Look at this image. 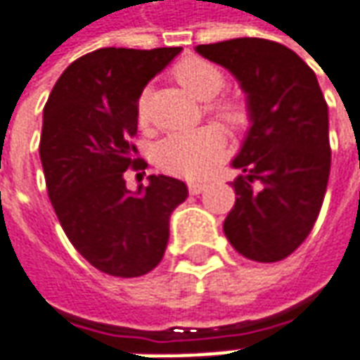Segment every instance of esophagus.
<instances>
[{
	"label": "esophagus",
	"mask_w": 360,
	"mask_h": 360,
	"mask_svg": "<svg viewBox=\"0 0 360 360\" xmlns=\"http://www.w3.org/2000/svg\"><path fill=\"white\" fill-rule=\"evenodd\" d=\"M205 189H207L205 183H189V191H191V195H199V193H203Z\"/></svg>",
	"instance_id": "34e87169"
}]
</instances>
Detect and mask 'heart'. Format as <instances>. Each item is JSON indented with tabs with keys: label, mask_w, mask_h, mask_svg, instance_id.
<instances>
[{
	"label": "heart",
	"mask_w": 360,
	"mask_h": 360,
	"mask_svg": "<svg viewBox=\"0 0 360 360\" xmlns=\"http://www.w3.org/2000/svg\"><path fill=\"white\" fill-rule=\"evenodd\" d=\"M179 83L201 101L215 99L223 87L225 77L223 73L209 63L203 61H191L177 69ZM221 117L231 119L233 111L229 107H215ZM139 117H143V101L139 103ZM225 135L223 131L211 125L197 127V129H185L169 133L163 141L159 143L157 157L161 167L179 175L185 179H201L209 175L225 153Z\"/></svg>",
	"instance_id": "1"
}]
</instances>
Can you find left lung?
Instances as JSON below:
<instances>
[{
    "mask_svg": "<svg viewBox=\"0 0 360 360\" xmlns=\"http://www.w3.org/2000/svg\"><path fill=\"white\" fill-rule=\"evenodd\" d=\"M239 81L249 131L231 161L241 169L223 223L229 243L257 263L281 261L307 239L330 171L328 107L313 69L285 45L237 37L197 45Z\"/></svg>",
    "mask_w": 360,
    "mask_h": 360,
    "instance_id": "1",
    "label": "left lung"
}]
</instances>
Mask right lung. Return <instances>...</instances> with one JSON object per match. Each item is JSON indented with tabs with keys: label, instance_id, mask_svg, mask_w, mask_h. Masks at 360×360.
Returning <instances> with one entry per match:
<instances>
[{
	"label": "right lung",
	"instance_id": "1",
	"mask_svg": "<svg viewBox=\"0 0 360 360\" xmlns=\"http://www.w3.org/2000/svg\"><path fill=\"white\" fill-rule=\"evenodd\" d=\"M181 47H103L73 61L44 107L39 157L56 215L71 245L113 277H141L163 259L169 217L187 185L149 175L137 191L123 173L145 169L131 139L137 101Z\"/></svg>",
	"mask_w": 360,
	"mask_h": 360
}]
</instances>
